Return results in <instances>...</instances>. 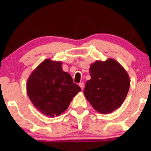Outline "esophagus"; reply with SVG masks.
<instances>
[{
	"instance_id": "34e87169",
	"label": "esophagus",
	"mask_w": 151,
	"mask_h": 151,
	"mask_svg": "<svg viewBox=\"0 0 151 151\" xmlns=\"http://www.w3.org/2000/svg\"><path fill=\"white\" fill-rule=\"evenodd\" d=\"M79 86H80V87L81 88L82 90L84 89V83H83V82H80V83L79 84Z\"/></svg>"
}]
</instances>
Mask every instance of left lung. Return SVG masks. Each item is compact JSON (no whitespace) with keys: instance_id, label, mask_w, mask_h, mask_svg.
Segmentation results:
<instances>
[{"instance_id":"obj_1","label":"left lung","mask_w":151,"mask_h":151,"mask_svg":"<svg viewBox=\"0 0 151 151\" xmlns=\"http://www.w3.org/2000/svg\"><path fill=\"white\" fill-rule=\"evenodd\" d=\"M91 79L86 82L84 94L95 110L108 114L122 104L129 92L127 72L115 60H97L91 65Z\"/></svg>"}]
</instances>
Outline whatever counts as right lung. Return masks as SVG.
<instances>
[{
	"mask_svg": "<svg viewBox=\"0 0 151 151\" xmlns=\"http://www.w3.org/2000/svg\"><path fill=\"white\" fill-rule=\"evenodd\" d=\"M81 91L62 62L46 59L31 73L27 92L34 106L45 115L58 116L67 110L72 99Z\"/></svg>",
	"mask_w": 151,
	"mask_h": 151,
	"instance_id": "right-lung-1",
	"label": "right lung"
}]
</instances>
